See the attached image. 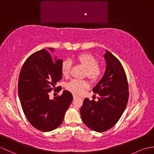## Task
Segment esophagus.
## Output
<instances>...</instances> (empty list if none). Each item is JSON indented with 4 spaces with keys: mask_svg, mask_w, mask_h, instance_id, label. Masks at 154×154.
<instances>
[{
    "mask_svg": "<svg viewBox=\"0 0 154 154\" xmlns=\"http://www.w3.org/2000/svg\"><path fill=\"white\" fill-rule=\"evenodd\" d=\"M78 97L77 96V95H75V94H73V99H77Z\"/></svg>",
    "mask_w": 154,
    "mask_h": 154,
    "instance_id": "34e87169",
    "label": "esophagus"
}]
</instances>
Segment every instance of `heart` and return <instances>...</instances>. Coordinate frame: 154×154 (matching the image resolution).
Masks as SVG:
<instances>
[{"instance_id":"b5f03b06","label":"heart","mask_w":154,"mask_h":154,"mask_svg":"<svg viewBox=\"0 0 154 154\" xmlns=\"http://www.w3.org/2000/svg\"><path fill=\"white\" fill-rule=\"evenodd\" d=\"M78 64L85 68V75L87 76L91 82L97 83L102 77L103 71L99 64V61L93 55L89 53H82L77 55L75 58ZM71 62L65 60L61 65V71L63 76L68 77L70 74L71 69ZM89 87V83L87 80L73 79L66 85V89L72 93L80 94L85 90Z\"/></svg>"}]
</instances>
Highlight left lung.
I'll use <instances>...</instances> for the list:
<instances>
[{
  "label": "left lung",
  "mask_w": 154,
  "mask_h": 154,
  "mask_svg": "<svg viewBox=\"0 0 154 154\" xmlns=\"http://www.w3.org/2000/svg\"><path fill=\"white\" fill-rule=\"evenodd\" d=\"M104 58L105 73L93 89L94 95H99V100L86 98L80 111L84 124L98 132H105L115 125L126 109L129 97L128 83L122 64L109 51Z\"/></svg>",
  "instance_id": "8db88e82"
}]
</instances>
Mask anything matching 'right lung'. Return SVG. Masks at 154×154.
<instances>
[{"mask_svg": "<svg viewBox=\"0 0 154 154\" xmlns=\"http://www.w3.org/2000/svg\"><path fill=\"white\" fill-rule=\"evenodd\" d=\"M62 63L42 49L26 59L20 72L18 87L22 110L29 122L40 131L50 132L60 126L73 100L67 91L53 100L49 98L50 91L61 89L55 85L62 78Z\"/></svg>", "mask_w": 154, "mask_h": 154, "instance_id": "1", "label": "right lung"}]
</instances>
